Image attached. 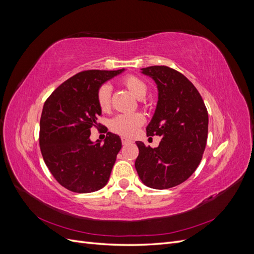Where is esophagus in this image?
<instances>
[{
    "label": "esophagus",
    "mask_w": 254,
    "mask_h": 254,
    "mask_svg": "<svg viewBox=\"0 0 254 254\" xmlns=\"http://www.w3.org/2000/svg\"><path fill=\"white\" fill-rule=\"evenodd\" d=\"M122 143H123V145H128V144H131L132 141L127 139V137H122Z\"/></svg>",
    "instance_id": "1"
}]
</instances>
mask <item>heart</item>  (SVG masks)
<instances>
[{"label": "heart", "instance_id": "1", "mask_svg": "<svg viewBox=\"0 0 254 254\" xmlns=\"http://www.w3.org/2000/svg\"><path fill=\"white\" fill-rule=\"evenodd\" d=\"M123 83L125 84L127 89L139 99H142L147 94V86L146 83L136 76H127L123 79ZM110 97H111V87L109 84H103L98 89L96 94V101L99 108L102 111H107L110 107ZM144 122V119L139 113H130V114H120L113 118L110 122V128L114 132L120 133L122 135L130 136L132 135L137 128H139Z\"/></svg>", "mask_w": 254, "mask_h": 254}]
</instances>
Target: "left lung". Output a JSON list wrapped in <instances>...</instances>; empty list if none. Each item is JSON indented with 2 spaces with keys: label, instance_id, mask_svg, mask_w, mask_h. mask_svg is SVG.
I'll list each match as a JSON object with an SVG mask.
<instances>
[{
  "label": "left lung",
  "instance_id": "8db88e82",
  "mask_svg": "<svg viewBox=\"0 0 254 254\" xmlns=\"http://www.w3.org/2000/svg\"><path fill=\"white\" fill-rule=\"evenodd\" d=\"M155 80L158 103L146 127L147 136H162L158 147L135 142V170L146 187L164 190L189 179L202 159L209 115L198 90L186 76L165 65L141 68Z\"/></svg>",
  "mask_w": 254,
  "mask_h": 254
}]
</instances>
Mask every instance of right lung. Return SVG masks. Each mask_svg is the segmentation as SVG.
<instances>
[{"label":"right lung","instance_id":"obj_1","mask_svg":"<svg viewBox=\"0 0 254 254\" xmlns=\"http://www.w3.org/2000/svg\"><path fill=\"white\" fill-rule=\"evenodd\" d=\"M125 71L89 70L77 73L53 92L40 119V149L59 184L75 193L104 188L122 148L121 137L108 132L104 143L90 140L102 114L96 94L102 84Z\"/></svg>","mask_w":254,"mask_h":254}]
</instances>
